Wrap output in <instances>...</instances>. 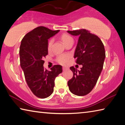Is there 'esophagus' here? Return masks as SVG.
<instances>
[{
    "label": "esophagus",
    "instance_id": "1",
    "mask_svg": "<svg viewBox=\"0 0 125 125\" xmlns=\"http://www.w3.org/2000/svg\"><path fill=\"white\" fill-rule=\"evenodd\" d=\"M67 69V68L66 67H62V69H63V71H65V70H66Z\"/></svg>",
    "mask_w": 125,
    "mask_h": 125
}]
</instances>
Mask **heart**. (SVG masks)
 Here are the masks:
<instances>
[{
	"mask_svg": "<svg viewBox=\"0 0 125 125\" xmlns=\"http://www.w3.org/2000/svg\"><path fill=\"white\" fill-rule=\"evenodd\" d=\"M60 38L65 46L69 42L73 41V38L70 35L66 34V33H63L60 36ZM53 43V40L52 39H51L48 40L47 43V50L48 51H50L51 50ZM69 58H70V56L68 54H60L57 57L56 61L59 64L65 65L67 64Z\"/></svg>",
	"mask_w": 125,
	"mask_h": 125,
	"instance_id": "b5f03b06",
	"label": "heart"
}]
</instances>
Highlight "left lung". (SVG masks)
Segmentation results:
<instances>
[{
  "label": "left lung",
  "mask_w": 125,
  "mask_h": 125,
  "mask_svg": "<svg viewBox=\"0 0 125 125\" xmlns=\"http://www.w3.org/2000/svg\"><path fill=\"white\" fill-rule=\"evenodd\" d=\"M70 34L79 36L74 57L77 64H82L80 71L70 67L73 75L68 82L69 89L73 94L84 96L95 85L102 71L105 58V48L98 36L85 29L67 31Z\"/></svg>",
  "instance_id": "obj_1"
}]
</instances>
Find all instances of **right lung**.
Masks as SVG:
<instances>
[{
	"label": "right lung",
	"instance_id": "add662e5",
	"mask_svg": "<svg viewBox=\"0 0 125 125\" xmlns=\"http://www.w3.org/2000/svg\"><path fill=\"white\" fill-rule=\"evenodd\" d=\"M60 30L39 26L26 33L20 47V65L29 87L36 96L47 98L53 92L54 80L62 72L61 65H54L51 71L45 69L44 57L48 54V39Z\"/></svg>",
	"mask_w": 125,
	"mask_h": 125
}]
</instances>
